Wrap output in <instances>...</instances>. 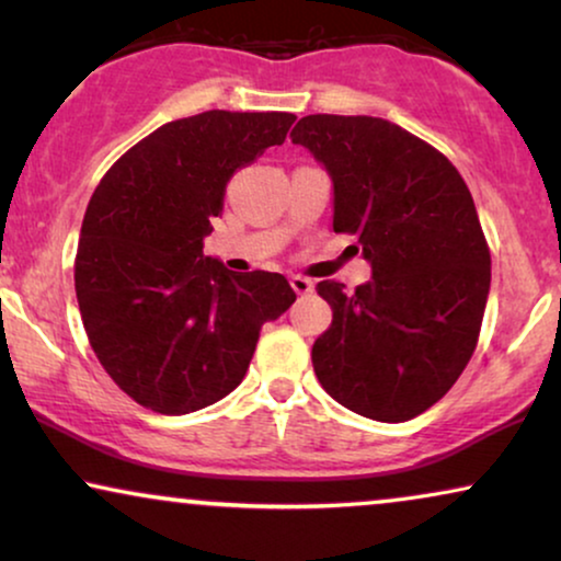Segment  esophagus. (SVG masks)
<instances>
[{
  "label": "esophagus",
  "mask_w": 561,
  "mask_h": 561,
  "mask_svg": "<svg viewBox=\"0 0 561 561\" xmlns=\"http://www.w3.org/2000/svg\"><path fill=\"white\" fill-rule=\"evenodd\" d=\"M289 285H293V289L297 295H308V293H313V282L308 279V276H300V274H293L289 276Z\"/></svg>",
  "instance_id": "esophagus-1"
}]
</instances>
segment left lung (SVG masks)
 Masks as SVG:
<instances>
[{"instance_id": "8db88e82", "label": "left lung", "mask_w": 561, "mask_h": 561, "mask_svg": "<svg viewBox=\"0 0 561 561\" xmlns=\"http://www.w3.org/2000/svg\"><path fill=\"white\" fill-rule=\"evenodd\" d=\"M289 137L331 175L333 230L357 236L373 266L354 293L318 282L333 321L313 370L367 420H414L477 350L492 259L471 191L443 152L386 118L316 113Z\"/></svg>"}]
</instances>
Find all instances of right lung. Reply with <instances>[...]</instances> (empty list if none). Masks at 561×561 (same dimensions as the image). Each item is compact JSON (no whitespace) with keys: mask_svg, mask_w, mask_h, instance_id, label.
Returning a JSON list of instances; mask_svg holds the SVG:
<instances>
[{"mask_svg":"<svg viewBox=\"0 0 561 561\" xmlns=\"http://www.w3.org/2000/svg\"><path fill=\"white\" fill-rule=\"evenodd\" d=\"M293 113L204 111L122 154L92 194L75 259L90 346L145 409L188 414L236 391L259 331L295 302L282 274L204 256L238 168L282 145Z\"/></svg>","mask_w":561,"mask_h":561,"instance_id":"add662e5","label":"right lung"}]
</instances>
